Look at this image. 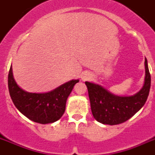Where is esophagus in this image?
Here are the masks:
<instances>
[{
	"mask_svg": "<svg viewBox=\"0 0 155 155\" xmlns=\"http://www.w3.org/2000/svg\"><path fill=\"white\" fill-rule=\"evenodd\" d=\"M91 78V74L90 73H88V72H86V73L83 74V75H82V78H81V79L83 81H89Z\"/></svg>",
	"mask_w": 155,
	"mask_h": 155,
	"instance_id": "1",
	"label": "esophagus"
}]
</instances>
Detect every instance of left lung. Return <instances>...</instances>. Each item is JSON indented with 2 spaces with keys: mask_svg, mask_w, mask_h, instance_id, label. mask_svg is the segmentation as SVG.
<instances>
[{
  "mask_svg": "<svg viewBox=\"0 0 155 155\" xmlns=\"http://www.w3.org/2000/svg\"><path fill=\"white\" fill-rule=\"evenodd\" d=\"M144 84L136 94L120 96L111 93L98 84L86 81L91 109L94 118L102 124L116 125L130 119L141 109L148 97L150 87V74L145 58Z\"/></svg>",
  "mask_w": 155,
  "mask_h": 155,
  "instance_id": "8db88e82",
  "label": "left lung"
}]
</instances>
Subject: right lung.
<instances>
[{"instance_id": "right-lung-1", "label": "right lung", "mask_w": 155, "mask_h": 155, "mask_svg": "<svg viewBox=\"0 0 155 155\" xmlns=\"http://www.w3.org/2000/svg\"><path fill=\"white\" fill-rule=\"evenodd\" d=\"M78 82L79 80H71L48 92H28L17 84L12 65L8 80L10 96L15 107L30 120L41 124H51L61 118L67 99Z\"/></svg>"}]
</instances>
